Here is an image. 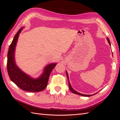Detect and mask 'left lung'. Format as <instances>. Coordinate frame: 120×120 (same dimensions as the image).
<instances>
[{
    "mask_svg": "<svg viewBox=\"0 0 120 120\" xmlns=\"http://www.w3.org/2000/svg\"><path fill=\"white\" fill-rule=\"evenodd\" d=\"M107 40H108V41L109 43V45H111V43H110V40H109V38H107ZM66 74H67V76L68 80V86H69V89H70V90H71V91L72 93H74V94H77V95H79L82 96H84V97H90V96H93L94 95H95V94H96H96H94V95H84V94H81V93H79L77 92V91H76V90H75L73 89V88H72L71 85V83H70V81H69L68 75V74L67 71H66Z\"/></svg>",
    "mask_w": 120,
    "mask_h": 120,
    "instance_id": "1",
    "label": "left lung"
}]
</instances>
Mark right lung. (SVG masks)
Here are the masks:
<instances>
[{
    "instance_id": "add662e5",
    "label": "right lung",
    "mask_w": 120,
    "mask_h": 120,
    "mask_svg": "<svg viewBox=\"0 0 120 120\" xmlns=\"http://www.w3.org/2000/svg\"><path fill=\"white\" fill-rule=\"evenodd\" d=\"M22 28L21 27L18 31L9 46L7 61L8 75L11 80L21 90L30 92H41L48 85L49 75L56 64H50L48 65L45 68L42 75L39 78L35 79L31 78L20 70L15 64L14 52L18 38Z\"/></svg>"
}]
</instances>
